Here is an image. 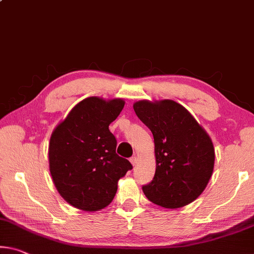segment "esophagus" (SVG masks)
Here are the masks:
<instances>
[{"label": "esophagus", "mask_w": 254, "mask_h": 254, "mask_svg": "<svg viewBox=\"0 0 254 254\" xmlns=\"http://www.w3.org/2000/svg\"><path fill=\"white\" fill-rule=\"evenodd\" d=\"M130 162H131L132 165H133V166H135V164H136V162H138V159H136L135 156H132L130 158Z\"/></svg>", "instance_id": "1"}]
</instances>
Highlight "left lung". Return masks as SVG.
I'll return each instance as SVG.
<instances>
[{
  "label": "left lung",
  "instance_id": "1",
  "mask_svg": "<svg viewBox=\"0 0 254 254\" xmlns=\"http://www.w3.org/2000/svg\"><path fill=\"white\" fill-rule=\"evenodd\" d=\"M133 108L155 142V176L142 185L143 193L164 208L191 203L206 189L214 171L211 139L190 113L173 100H140Z\"/></svg>",
  "mask_w": 254,
  "mask_h": 254
}]
</instances>
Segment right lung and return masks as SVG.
<instances>
[{
    "mask_svg": "<svg viewBox=\"0 0 254 254\" xmlns=\"http://www.w3.org/2000/svg\"><path fill=\"white\" fill-rule=\"evenodd\" d=\"M123 107L122 99L86 98L52 133L51 175L71 206L84 211L107 207L118 191L119 180L132 170L131 163L116 154L118 141L108 128Z\"/></svg>",
    "mask_w": 254,
    "mask_h": 254,
    "instance_id": "1",
    "label": "right lung"
}]
</instances>
